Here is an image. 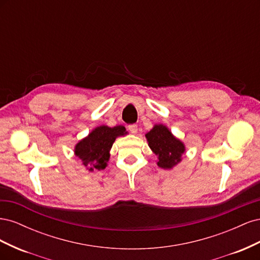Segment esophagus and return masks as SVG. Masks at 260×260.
Here are the masks:
<instances>
[{"mask_svg":"<svg viewBox=\"0 0 260 260\" xmlns=\"http://www.w3.org/2000/svg\"><path fill=\"white\" fill-rule=\"evenodd\" d=\"M128 129L132 133V135H136V133L138 132V125L137 124H129Z\"/></svg>","mask_w":260,"mask_h":260,"instance_id":"esophagus-1","label":"esophagus"}]
</instances>
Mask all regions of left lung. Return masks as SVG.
<instances>
[{
  "instance_id": "8db88e82",
  "label": "left lung",
  "mask_w": 260,
  "mask_h": 260,
  "mask_svg": "<svg viewBox=\"0 0 260 260\" xmlns=\"http://www.w3.org/2000/svg\"><path fill=\"white\" fill-rule=\"evenodd\" d=\"M148 146L157 156V166L162 169H171L181 161V156L185 152V146L164 124H155L147 132Z\"/></svg>"
}]
</instances>
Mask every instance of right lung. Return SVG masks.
<instances>
[{
	"mask_svg": "<svg viewBox=\"0 0 260 260\" xmlns=\"http://www.w3.org/2000/svg\"><path fill=\"white\" fill-rule=\"evenodd\" d=\"M123 125L107 127L100 125L92 130L88 137L79 141L75 146V155L79 157L83 166L89 171L103 170L107 166L109 151L116 138L127 135Z\"/></svg>",
	"mask_w": 260,
	"mask_h": 260,
	"instance_id": "1",
	"label": "right lung"
}]
</instances>
